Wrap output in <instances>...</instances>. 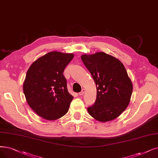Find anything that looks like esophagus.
Instances as JSON below:
<instances>
[{
    "label": "esophagus",
    "instance_id": "34e87169",
    "mask_svg": "<svg viewBox=\"0 0 158 158\" xmlns=\"http://www.w3.org/2000/svg\"><path fill=\"white\" fill-rule=\"evenodd\" d=\"M84 92H85V90H84V89H81V91L78 93V94H79V95H80V96L83 95V94H84Z\"/></svg>",
    "mask_w": 158,
    "mask_h": 158
}]
</instances>
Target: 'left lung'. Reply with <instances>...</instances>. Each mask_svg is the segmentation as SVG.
<instances>
[{
	"label": "left lung",
	"instance_id": "1",
	"mask_svg": "<svg viewBox=\"0 0 158 158\" xmlns=\"http://www.w3.org/2000/svg\"><path fill=\"white\" fill-rule=\"evenodd\" d=\"M96 84L97 98L87 108L89 115L100 122L118 117L130 102L133 86L122 63L103 52L81 56Z\"/></svg>",
	"mask_w": 158,
	"mask_h": 158
}]
</instances>
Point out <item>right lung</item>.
Returning <instances> with one entry per match:
<instances>
[{
  "mask_svg": "<svg viewBox=\"0 0 158 158\" xmlns=\"http://www.w3.org/2000/svg\"><path fill=\"white\" fill-rule=\"evenodd\" d=\"M73 54L50 52L35 61L26 74L23 92L30 108L47 120L65 115L73 98L63 73Z\"/></svg>",
  "mask_w": 158,
  "mask_h": 158,
  "instance_id": "add662e5",
  "label": "right lung"
}]
</instances>
